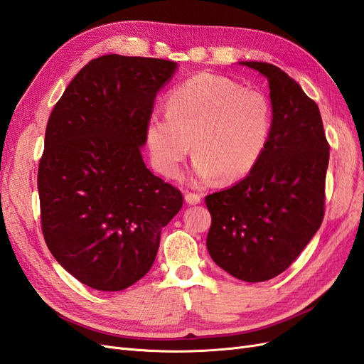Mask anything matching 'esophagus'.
<instances>
[{
  "mask_svg": "<svg viewBox=\"0 0 364 364\" xmlns=\"http://www.w3.org/2000/svg\"><path fill=\"white\" fill-rule=\"evenodd\" d=\"M200 200H202L200 194H196V193H186L185 194V202L188 205H197V203H200Z\"/></svg>",
  "mask_w": 364,
  "mask_h": 364,
  "instance_id": "esophagus-1",
  "label": "esophagus"
}]
</instances>
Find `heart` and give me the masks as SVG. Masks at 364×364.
<instances>
[{
	"instance_id": "heart-1",
	"label": "heart",
	"mask_w": 364,
	"mask_h": 364,
	"mask_svg": "<svg viewBox=\"0 0 364 364\" xmlns=\"http://www.w3.org/2000/svg\"><path fill=\"white\" fill-rule=\"evenodd\" d=\"M167 111L153 114L146 127L151 161L167 178L179 176L191 141L199 182L245 179L270 144V98L225 75L202 73L174 86Z\"/></svg>"
}]
</instances>
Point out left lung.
<instances>
[{
    "label": "left lung",
    "instance_id": "left-lung-1",
    "mask_svg": "<svg viewBox=\"0 0 364 364\" xmlns=\"http://www.w3.org/2000/svg\"><path fill=\"white\" fill-rule=\"evenodd\" d=\"M243 65L267 77L273 134L255 170L205 197L206 247L232 277L262 282L287 270L322 225L329 144L316 102L296 80L272 63Z\"/></svg>",
    "mask_w": 364,
    "mask_h": 364
}]
</instances>
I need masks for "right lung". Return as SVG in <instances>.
Wrapping results in <instances>:
<instances>
[{"label":"right lung","mask_w":364,"mask_h":364,"mask_svg":"<svg viewBox=\"0 0 364 364\" xmlns=\"http://www.w3.org/2000/svg\"><path fill=\"white\" fill-rule=\"evenodd\" d=\"M176 62L92 59L54 105L38 168L41 228L60 266L87 287L119 291L156 258L182 193L147 167L139 147Z\"/></svg>","instance_id":"add662e5"}]
</instances>
